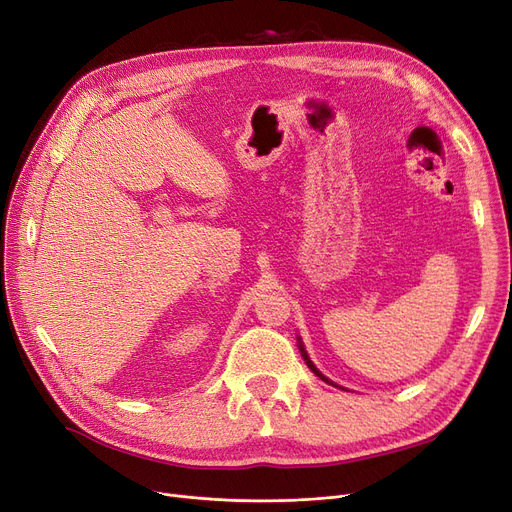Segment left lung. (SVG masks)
<instances>
[{"instance_id":"8db88e82","label":"left lung","mask_w":512,"mask_h":512,"mask_svg":"<svg viewBox=\"0 0 512 512\" xmlns=\"http://www.w3.org/2000/svg\"><path fill=\"white\" fill-rule=\"evenodd\" d=\"M299 350H301V356H304V361H306V365H308V367H310V369L314 371V375H318V377H320V380H323V382H327V384H333V382L329 380V377H325L323 373H320V371H318V369L314 367V363H312V361H310V358H308V354H306L304 346H301V344H299ZM333 386H335V384H333Z\"/></svg>"}]
</instances>
